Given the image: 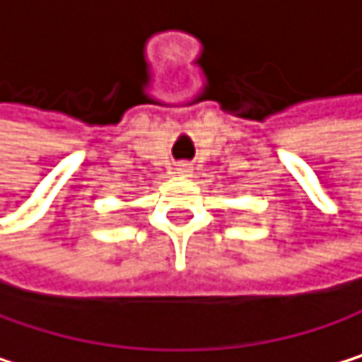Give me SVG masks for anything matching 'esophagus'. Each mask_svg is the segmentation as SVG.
Returning <instances> with one entry per match:
<instances>
[{
  "label": "esophagus",
  "mask_w": 362,
  "mask_h": 362,
  "mask_svg": "<svg viewBox=\"0 0 362 362\" xmlns=\"http://www.w3.org/2000/svg\"><path fill=\"white\" fill-rule=\"evenodd\" d=\"M177 175L189 177V175H192V166H189V164H177Z\"/></svg>",
  "instance_id": "obj_1"
}]
</instances>
